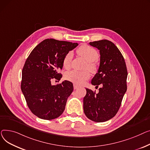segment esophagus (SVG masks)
<instances>
[{
  "instance_id": "esophagus-1",
  "label": "esophagus",
  "mask_w": 150,
  "mask_h": 150,
  "mask_svg": "<svg viewBox=\"0 0 150 150\" xmlns=\"http://www.w3.org/2000/svg\"><path fill=\"white\" fill-rule=\"evenodd\" d=\"M73 86H74V90H76L77 88H79V86H78L77 85L75 84V83L73 84Z\"/></svg>"
}]
</instances>
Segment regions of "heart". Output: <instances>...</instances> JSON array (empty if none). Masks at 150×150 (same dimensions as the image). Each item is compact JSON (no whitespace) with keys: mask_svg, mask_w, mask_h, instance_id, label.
Here are the masks:
<instances>
[{"mask_svg":"<svg viewBox=\"0 0 150 150\" xmlns=\"http://www.w3.org/2000/svg\"><path fill=\"white\" fill-rule=\"evenodd\" d=\"M77 52L87 62L85 68L88 69L93 73H96L98 67L94 61L99 57L98 51L88 45H83L77 50ZM72 58L73 52L71 51L68 52L65 55L62 62L63 66L65 68L68 69L71 66ZM90 77V73L88 70H84V71L71 70L65 74V78L67 80L76 84H82Z\"/></svg>","mask_w":150,"mask_h":150,"instance_id":"heart-1","label":"heart"}]
</instances>
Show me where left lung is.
Instances as JSON below:
<instances>
[{
	"label": "left lung",
	"instance_id": "left-lung-1",
	"mask_svg": "<svg viewBox=\"0 0 150 150\" xmlns=\"http://www.w3.org/2000/svg\"><path fill=\"white\" fill-rule=\"evenodd\" d=\"M100 50V66L91 83L98 88V93L86 88L83 111L89 119L107 121L116 116L127 91V68L125 59L117 47L108 40L90 42Z\"/></svg>",
	"mask_w": 150,
	"mask_h": 150
}]
</instances>
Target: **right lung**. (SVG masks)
Returning a JSON list of instances; mask_svg holds the SVG:
<instances>
[{"label":"right lung","mask_w":150,"mask_h":150,"mask_svg":"<svg viewBox=\"0 0 150 150\" xmlns=\"http://www.w3.org/2000/svg\"><path fill=\"white\" fill-rule=\"evenodd\" d=\"M77 45V43L47 39L39 43L26 59L21 90L28 108L38 117L52 120L64 111L73 85L68 81L57 85L51 83L52 79L60 80L64 57Z\"/></svg>","instance_id":"right-lung-1"}]
</instances>
